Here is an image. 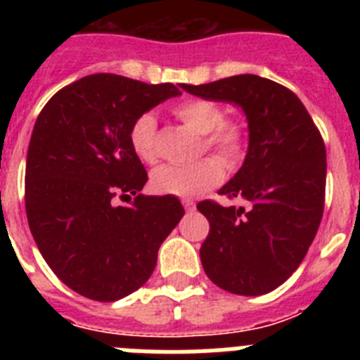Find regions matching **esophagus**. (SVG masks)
<instances>
[{
	"instance_id": "1",
	"label": "esophagus",
	"mask_w": 360,
	"mask_h": 360,
	"mask_svg": "<svg viewBox=\"0 0 360 360\" xmlns=\"http://www.w3.org/2000/svg\"><path fill=\"white\" fill-rule=\"evenodd\" d=\"M182 205H184V207H186L187 212H193L196 209V203L193 202V200H191V198H184L182 200Z\"/></svg>"
}]
</instances>
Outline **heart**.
I'll list each match as a JSON object with an SVG mask.
<instances>
[{
    "instance_id": "obj_1",
    "label": "heart",
    "mask_w": 360,
    "mask_h": 360,
    "mask_svg": "<svg viewBox=\"0 0 360 360\" xmlns=\"http://www.w3.org/2000/svg\"><path fill=\"white\" fill-rule=\"evenodd\" d=\"M180 122L198 135H203V146L212 151L227 167H234L243 157L245 131L238 122L224 120V110L207 98H186L171 108ZM129 144L142 162L157 158V120L144 113L129 128ZM224 178V167L214 158H203L193 165L165 164L151 174V187L158 195H173L180 198L198 196L218 186Z\"/></svg>"
}]
</instances>
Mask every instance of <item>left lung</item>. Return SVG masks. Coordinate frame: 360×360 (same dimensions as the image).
Listing matches in <instances>:
<instances>
[{
	"instance_id": "obj_1",
	"label": "left lung",
	"mask_w": 360,
	"mask_h": 360,
	"mask_svg": "<svg viewBox=\"0 0 360 360\" xmlns=\"http://www.w3.org/2000/svg\"><path fill=\"white\" fill-rule=\"evenodd\" d=\"M182 90L241 108L249 128L243 165L218 191L247 207L196 205L211 225L200 249L203 270L231 294H269L303 262L323 218L326 149L319 129L294 91L252 73Z\"/></svg>"
}]
</instances>
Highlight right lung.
Listing matches in <instances>:
<instances>
[{
    "instance_id": "right-lung-1",
    "label": "right lung",
    "mask_w": 360,
    "mask_h": 360,
    "mask_svg": "<svg viewBox=\"0 0 360 360\" xmlns=\"http://www.w3.org/2000/svg\"><path fill=\"white\" fill-rule=\"evenodd\" d=\"M176 95L171 82L94 73L57 91L37 117L25 174L28 225L53 274L84 297L117 301L141 288L182 219L174 196L139 195L148 173L129 144L135 119ZM117 194L136 198L115 206Z\"/></svg>"
}]
</instances>
